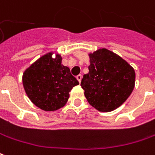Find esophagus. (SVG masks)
<instances>
[{
    "instance_id": "esophagus-1",
    "label": "esophagus",
    "mask_w": 155,
    "mask_h": 155,
    "mask_svg": "<svg viewBox=\"0 0 155 155\" xmlns=\"http://www.w3.org/2000/svg\"><path fill=\"white\" fill-rule=\"evenodd\" d=\"M76 79H77L78 81L81 83V80H82V75H81V74H79V75H77V76H76Z\"/></svg>"
}]
</instances>
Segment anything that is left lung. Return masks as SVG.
Instances as JSON below:
<instances>
[{"label":"left lung","mask_w":155,"mask_h":155,"mask_svg":"<svg viewBox=\"0 0 155 155\" xmlns=\"http://www.w3.org/2000/svg\"><path fill=\"white\" fill-rule=\"evenodd\" d=\"M89 73L81 85L89 104L109 112L123 105L133 92L135 71L126 60L105 48L89 54Z\"/></svg>","instance_id":"1"}]
</instances>
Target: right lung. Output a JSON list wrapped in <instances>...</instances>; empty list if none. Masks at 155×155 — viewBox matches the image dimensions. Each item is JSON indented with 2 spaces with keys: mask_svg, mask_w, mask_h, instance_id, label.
I'll return each instance as SVG.
<instances>
[{
  "mask_svg": "<svg viewBox=\"0 0 155 155\" xmlns=\"http://www.w3.org/2000/svg\"><path fill=\"white\" fill-rule=\"evenodd\" d=\"M22 84L27 96L36 107L45 111H54L65 106L70 91L79 85V81L71 74L69 67L63 65L61 55L51 51L25 70Z\"/></svg>",
  "mask_w": 155,
  "mask_h": 155,
  "instance_id": "obj_1",
  "label": "right lung"
}]
</instances>
